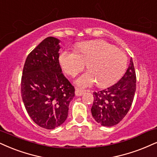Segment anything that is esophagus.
I'll list each match as a JSON object with an SVG mask.
<instances>
[{
  "instance_id": "esophagus-1",
  "label": "esophagus",
  "mask_w": 157,
  "mask_h": 157,
  "mask_svg": "<svg viewBox=\"0 0 157 157\" xmlns=\"http://www.w3.org/2000/svg\"><path fill=\"white\" fill-rule=\"evenodd\" d=\"M84 92H85L84 90H80V89H78V88H76V89H75V94L77 97H79V96H82V94L84 93Z\"/></svg>"
}]
</instances>
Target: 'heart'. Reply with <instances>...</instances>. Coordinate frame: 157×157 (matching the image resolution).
<instances>
[{
    "instance_id": "heart-1",
    "label": "heart",
    "mask_w": 157,
    "mask_h": 157,
    "mask_svg": "<svg viewBox=\"0 0 157 157\" xmlns=\"http://www.w3.org/2000/svg\"><path fill=\"white\" fill-rule=\"evenodd\" d=\"M78 52L65 50L59 56L62 67L74 76L87 64L90 71L81 75L75 84L86 87L97 82L100 87L113 84L122 76L127 67V58L124 52L104 40H92L80 44Z\"/></svg>"
}]
</instances>
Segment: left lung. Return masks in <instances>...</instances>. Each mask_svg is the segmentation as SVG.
Instances as JSON below:
<instances>
[{"label": "left lung", "instance_id": "left-lung-1", "mask_svg": "<svg viewBox=\"0 0 157 157\" xmlns=\"http://www.w3.org/2000/svg\"><path fill=\"white\" fill-rule=\"evenodd\" d=\"M136 75L132 58L123 77L113 86L94 92L92 117L104 127H112L124 119L132 105L136 90Z\"/></svg>", "mask_w": 157, "mask_h": 157}]
</instances>
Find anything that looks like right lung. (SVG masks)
<instances>
[{"label":"right lung","instance_id":"add662e5","mask_svg":"<svg viewBox=\"0 0 157 157\" xmlns=\"http://www.w3.org/2000/svg\"><path fill=\"white\" fill-rule=\"evenodd\" d=\"M60 40L48 37L29 54L23 68L21 93L26 111L36 124L53 129L65 122L75 89L59 62Z\"/></svg>","mask_w":157,"mask_h":157}]
</instances>
